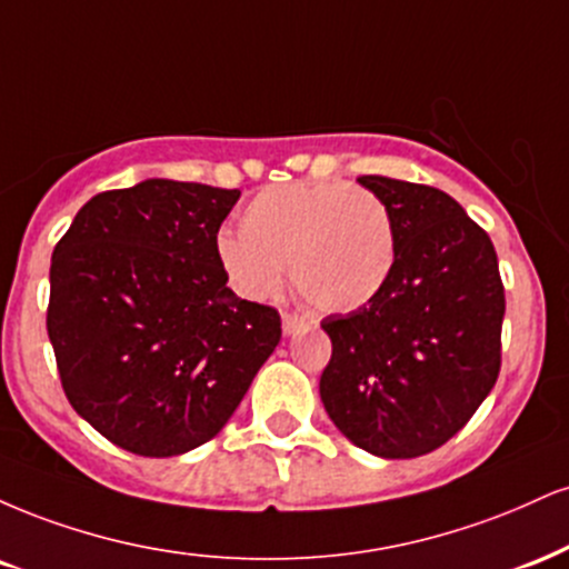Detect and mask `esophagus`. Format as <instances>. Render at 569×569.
<instances>
[{
  "label": "esophagus",
  "mask_w": 569,
  "mask_h": 569,
  "mask_svg": "<svg viewBox=\"0 0 569 569\" xmlns=\"http://www.w3.org/2000/svg\"><path fill=\"white\" fill-rule=\"evenodd\" d=\"M280 326H283L286 337H291V333H297L299 328L305 326V320L299 318V315H293V312H283V315H280Z\"/></svg>",
  "instance_id": "obj_1"
}]
</instances>
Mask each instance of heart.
Returning <instances> with one entry per match:
<instances>
[{
  "label": "heart",
  "mask_w": 569,
  "mask_h": 569,
  "mask_svg": "<svg viewBox=\"0 0 569 569\" xmlns=\"http://www.w3.org/2000/svg\"><path fill=\"white\" fill-rule=\"evenodd\" d=\"M214 257L246 299L293 289L320 312L371 305L397 262V232L379 196L350 182L272 184L251 198L241 230H219Z\"/></svg>",
  "instance_id": "b5f03b06"
}]
</instances>
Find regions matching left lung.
I'll return each instance as SVG.
<instances>
[{"instance_id":"left-lung-1","label":"left lung","mask_w":569,"mask_h":569,"mask_svg":"<svg viewBox=\"0 0 569 569\" xmlns=\"http://www.w3.org/2000/svg\"><path fill=\"white\" fill-rule=\"evenodd\" d=\"M389 207L397 262L371 305L326 318L320 400L352 445L379 458L432 453L467 423L501 371L498 257L456 198L366 174Z\"/></svg>"}]
</instances>
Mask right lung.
<instances>
[{
    "label": "right lung",
    "instance_id": "obj_1",
    "mask_svg": "<svg viewBox=\"0 0 569 569\" xmlns=\"http://www.w3.org/2000/svg\"><path fill=\"white\" fill-rule=\"evenodd\" d=\"M241 190L142 180L89 198L52 251L50 333L73 410L129 453L180 456L241 406L280 315L214 257Z\"/></svg>",
    "mask_w": 569,
    "mask_h": 569
}]
</instances>
